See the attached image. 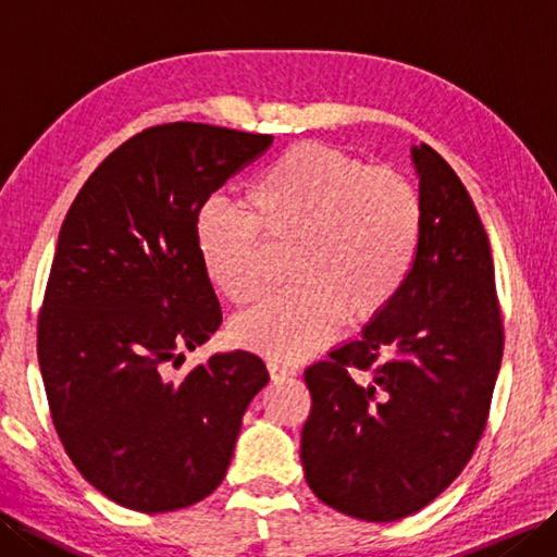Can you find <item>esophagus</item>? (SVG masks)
I'll return each mask as SVG.
<instances>
[{"label": "esophagus", "instance_id": "1", "mask_svg": "<svg viewBox=\"0 0 557 557\" xmlns=\"http://www.w3.org/2000/svg\"><path fill=\"white\" fill-rule=\"evenodd\" d=\"M268 373H270L272 381L277 383V381H285V377L294 375L297 371H294V366H289V363H282V361L270 359V361H268Z\"/></svg>", "mask_w": 557, "mask_h": 557}]
</instances>
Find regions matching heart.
Instances as JSON below:
<instances>
[{
  "instance_id": "1",
  "label": "heart",
  "mask_w": 557,
  "mask_h": 557,
  "mask_svg": "<svg viewBox=\"0 0 557 557\" xmlns=\"http://www.w3.org/2000/svg\"><path fill=\"white\" fill-rule=\"evenodd\" d=\"M423 208L417 186L389 168L323 144L282 152L246 188V212L212 200L198 215L206 275L234 306L268 289V247L287 251L294 287L236 318L234 339L270 359L323 349L342 323L377 321L417 256Z\"/></svg>"
}]
</instances>
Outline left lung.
Listing matches in <instances>:
<instances>
[{
  "label": "left lung",
  "mask_w": 557,
  "mask_h": 557,
  "mask_svg": "<svg viewBox=\"0 0 557 557\" xmlns=\"http://www.w3.org/2000/svg\"><path fill=\"white\" fill-rule=\"evenodd\" d=\"M411 152L423 220L407 285L361 339L304 373L313 399L301 431L306 481L363 522L419 512L461 474L486 431L505 347L474 200L441 152Z\"/></svg>",
  "instance_id": "1"
}]
</instances>
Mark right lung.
Listing matches in <instances>:
<instances>
[{
	"mask_svg": "<svg viewBox=\"0 0 557 557\" xmlns=\"http://www.w3.org/2000/svg\"><path fill=\"white\" fill-rule=\"evenodd\" d=\"M270 146L227 126H148L98 164L59 230L38 315L47 405L83 479L128 510H182L215 491L268 383L242 349L174 371L222 323L200 210Z\"/></svg>",
	"mask_w": 557,
	"mask_h": 557,
	"instance_id": "right-lung-1",
	"label": "right lung"
}]
</instances>
